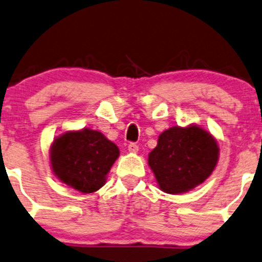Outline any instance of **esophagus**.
Segmentation results:
<instances>
[{
  "label": "esophagus",
  "mask_w": 262,
  "mask_h": 262,
  "mask_svg": "<svg viewBox=\"0 0 262 262\" xmlns=\"http://www.w3.org/2000/svg\"><path fill=\"white\" fill-rule=\"evenodd\" d=\"M128 151L130 152H137L139 151V145H136L135 142H131V144H128Z\"/></svg>",
  "instance_id": "34e87169"
}]
</instances>
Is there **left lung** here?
Listing matches in <instances>:
<instances>
[{"instance_id": "left-lung-1", "label": "left lung", "mask_w": 262, "mask_h": 262, "mask_svg": "<svg viewBox=\"0 0 262 262\" xmlns=\"http://www.w3.org/2000/svg\"><path fill=\"white\" fill-rule=\"evenodd\" d=\"M220 155L217 141L196 125L165 130L149 154V166L159 187L179 194L202 184L214 170Z\"/></svg>"}]
</instances>
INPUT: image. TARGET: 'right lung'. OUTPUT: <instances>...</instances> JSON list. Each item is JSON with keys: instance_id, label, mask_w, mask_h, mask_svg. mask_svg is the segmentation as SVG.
<instances>
[{"instance_id": "add662e5", "label": "right lung", "mask_w": 262, "mask_h": 262, "mask_svg": "<svg viewBox=\"0 0 262 262\" xmlns=\"http://www.w3.org/2000/svg\"><path fill=\"white\" fill-rule=\"evenodd\" d=\"M118 155V147L104 135L83 128L64 132L54 140L50 164L59 180L87 194L103 187Z\"/></svg>"}]
</instances>
